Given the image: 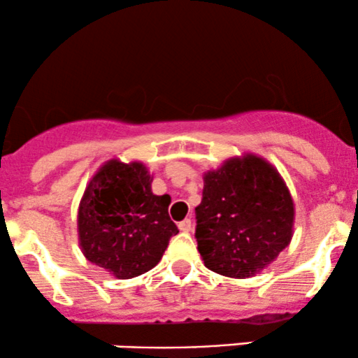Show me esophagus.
Returning <instances> with one entry per match:
<instances>
[{
    "mask_svg": "<svg viewBox=\"0 0 358 358\" xmlns=\"http://www.w3.org/2000/svg\"><path fill=\"white\" fill-rule=\"evenodd\" d=\"M192 227H193V224H192V220L190 219H185V220H182L178 224V229L182 232H190L192 231Z\"/></svg>",
    "mask_w": 358,
    "mask_h": 358,
    "instance_id": "1",
    "label": "esophagus"
}]
</instances>
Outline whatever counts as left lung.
Wrapping results in <instances>:
<instances>
[{
  "label": "left lung",
  "instance_id": "1",
  "mask_svg": "<svg viewBox=\"0 0 358 358\" xmlns=\"http://www.w3.org/2000/svg\"><path fill=\"white\" fill-rule=\"evenodd\" d=\"M195 219V239L205 266L222 276L244 279L287 248L294 207L278 171L249 155L229 159L203 176Z\"/></svg>",
  "mask_w": 358,
  "mask_h": 358
}]
</instances>
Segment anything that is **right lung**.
Here are the masks:
<instances>
[{
	"label": "right lung",
	"mask_w": 358,
	"mask_h": 358,
	"mask_svg": "<svg viewBox=\"0 0 358 358\" xmlns=\"http://www.w3.org/2000/svg\"><path fill=\"white\" fill-rule=\"evenodd\" d=\"M168 195H153L141 163L113 159L89 183L79 207L84 256L119 279L153 269L178 234L168 215Z\"/></svg>",
	"instance_id": "obj_1"
}]
</instances>
